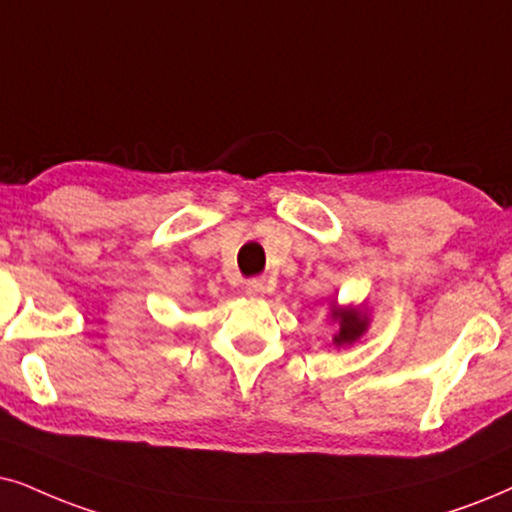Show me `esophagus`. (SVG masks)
Listing matches in <instances>:
<instances>
[{"mask_svg":"<svg viewBox=\"0 0 512 512\" xmlns=\"http://www.w3.org/2000/svg\"><path fill=\"white\" fill-rule=\"evenodd\" d=\"M267 286H269V281H267V276H260V278H250V281H245V293L248 295H262V293H267Z\"/></svg>","mask_w":512,"mask_h":512,"instance_id":"34e87169","label":"esophagus"}]
</instances>
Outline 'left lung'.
<instances>
[{"label": "left lung", "instance_id": "obj_1", "mask_svg": "<svg viewBox=\"0 0 512 512\" xmlns=\"http://www.w3.org/2000/svg\"><path fill=\"white\" fill-rule=\"evenodd\" d=\"M333 321H338V331H335V335H333L335 347L352 345V342H357L361 335L366 333V326H368V321L361 319L357 309H352V307L333 309Z\"/></svg>", "mask_w": 512, "mask_h": 512}]
</instances>
